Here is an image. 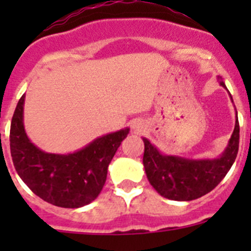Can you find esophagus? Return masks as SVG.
I'll return each instance as SVG.
<instances>
[{
    "instance_id": "esophagus-1",
    "label": "esophagus",
    "mask_w": 251,
    "mask_h": 251,
    "mask_svg": "<svg viewBox=\"0 0 251 251\" xmlns=\"http://www.w3.org/2000/svg\"><path fill=\"white\" fill-rule=\"evenodd\" d=\"M133 129H134L136 133H139L142 130V124L138 123V122H134V123H133Z\"/></svg>"
}]
</instances>
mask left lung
I'll use <instances>...</instances> for the list:
<instances>
[{"label": "left lung", "mask_w": 251, "mask_h": 251, "mask_svg": "<svg viewBox=\"0 0 251 251\" xmlns=\"http://www.w3.org/2000/svg\"><path fill=\"white\" fill-rule=\"evenodd\" d=\"M220 85L226 88L224 81H220ZM239 133L240 128L236 114L229 145L223 154L215 159L166 156L151 145L147 138H143V166L148 181L161 196L170 200L191 201L208 194L221 182L235 162L239 151Z\"/></svg>", "instance_id": "obj_1"}]
</instances>
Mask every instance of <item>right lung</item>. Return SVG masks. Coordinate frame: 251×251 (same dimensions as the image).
Returning <instances> with one entry per match:
<instances>
[{"mask_svg": "<svg viewBox=\"0 0 251 251\" xmlns=\"http://www.w3.org/2000/svg\"><path fill=\"white\" fill-rule=\"evenodd\" d=\"M25 95L17 103L10 129L13 166L31 191L51 205L77 208L94 201L106 179L108 166L129 128L109 133L69 154L46 153L32 145L24 128Z\"/></svg>", "mask_w": 251, "mask_h": 251, "instance_id": "right-lung-1", "label": "right lung"}]
</instances>
